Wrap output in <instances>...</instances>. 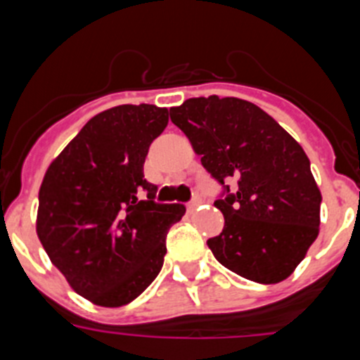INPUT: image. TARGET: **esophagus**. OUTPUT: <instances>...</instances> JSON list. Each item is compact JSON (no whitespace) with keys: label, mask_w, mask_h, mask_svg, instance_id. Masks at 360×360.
<instances>
[{"label":"esophagus","mask_w":360,"mask_h":360,"mask_svg":"<svg viewBox=\"0 0 360 360\" xmlns=\"http://www.w3.org/2000/svg\"><path fill=\"white\" fill-rule=\"evenodd\" d=\"M200 203H202V200H200V198H193L189 203H187V211H189V212L195 211V209L198 207Z\"/></svg>","instance_id":"1"}]
</instances>
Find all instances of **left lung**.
<instances>
[{"label": "left lung", "instance_id": "obj_1", "mask_svg": "<svg viewBox=\"0 0 360 360\" xmlns=\"http://www.w3.org/2000/svg\"><path fill=\"white\" fill-rule=\"evenodd\" d=\"M171 120L225 187V218L207 240L214 257L250 281L274 285L303 262L319 234L321 191L303 148L256 104L218 95L187 98ZM225 179L237 182L234 193Z\"/></svg>", "mask_w": 360, "mask_h": 360}]
</instances>
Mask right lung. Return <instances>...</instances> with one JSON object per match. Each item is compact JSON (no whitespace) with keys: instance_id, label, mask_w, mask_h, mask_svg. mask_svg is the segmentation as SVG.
Here are the masks:
<instances>
[{"instance_id":"add662e5","label":"right lung","mask_w":360,"mask_h":360,"mask_svg":"<svg viewBox=\"0 0 360 360\" xmlns=\"http://www.w3.org/2000/svg\"><path fill=\"white\" fill-rule=\"evenodd\" d=\"M167 120V110L153 104L110 108L44 173L37 236L70 287L98 307L131 303L151 285L165 234L186 212L180 203L153 202L157 186L144 178L149 146Z\"/></svg>"}]
</instances>
